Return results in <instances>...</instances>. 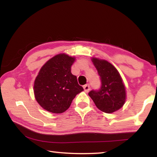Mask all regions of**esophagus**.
<instances>
[{"mask_svg": "<svg viewBox=\"0 0 157 157\" xmlns=\"http://www.w3.org/2000/svg\"><path fill=\"white\" fill-rule=\"evenodd\" d=\"M84 91L86 93H88V91L90 90V86H89V84H86V85H84Z\"/></svg>", "mask_w": 157, "mask_h": 157, "instance_id": "34e87169", "label": "esophagus"}]
</instances>
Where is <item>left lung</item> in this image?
<instances>
[{
  "label": "left lung",
  "mask_w": 157,
  "mask_h": 157,
  "mask_svg": "<svg viewBox=\"0 0 157 157\" xmlns=\"http://www.w3.org/2000/svg\"><path fill=\"white\" fill-rule=\"evenodd\" d=\"M101 80V87L92 90L88 95L99 110L112 113L121 108L126 100V90L119 72L109 62L93 58Z\"/></svg>",
  "instance_id": "8db88e82"
}]
</instances>
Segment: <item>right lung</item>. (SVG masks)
<instances>
[{"mask_svg": "<svg viewBox=\"0 0 157 157\" xmlns=\"http://www.w3.org/2000/svg\"><path fill=\"white\" fill-rule=\"evenodd\" d=\"M75 58L66 54L54 56L40 70L34 82L36 101L49 112L62 113L71 106L77 94L84 90L71 72Z\"/></svg>", "mask_w": 157, "mask_h": 157, "instance_id": "right-lung-1", "label": "right lung"}]
</instances>
